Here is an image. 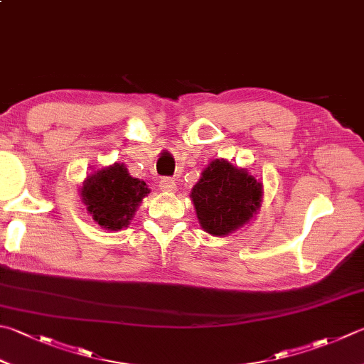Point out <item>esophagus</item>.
Returning <instances> with one entry per match:
<instances>
[{"label":"esophagus","instance_id":"esophagus-1","mask_svg":"<svg viewBox=\"0 0 364 364\" xmlns=\"http://www.w3.org/2000/svg\"><path fill=\"white\" fill-rule=\"evenodd\" d=\"M160 188L163 191H166V193H174L177 190V183L174 179H171V177H163L160 181Z\"/></svg>","mask_w":364,"mask_h":364}]
</instances>
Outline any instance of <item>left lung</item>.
<instances>
[{
    "label": "left lung",
    "instance_id": "1",
    "mask_svg": "<svg viewBox=\"0 0 364 364\" xmlns=\"http://www.w3.org/2000/svg\"><path fill=\"white\" fill-rule=\"evenodd\" d=\"M262 188V182L247 169L217 159L203 171L190 198L201 228L212 236H228L257 214Z\"/></svg>",
    "mask_w": 364,
    "mask_h": 364
}]
</instances>
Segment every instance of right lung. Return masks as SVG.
<instances>
[{"instance_id":"1","label":"right lung","mask_w":364,"mask_h":364,"mask_svg":"<svg viewBox=\"0 0 364 364\" xmlns=\"http://www.w3.org/2000/svg\"><path fill=\"white\" fill-rule=\"evenodd\" d=\"M150 193L144 181L129 176L125 164L95 171L80 188L82 201L101 228L119 231L129 225L141 201Z\"/></svg>"}]
</instances>
